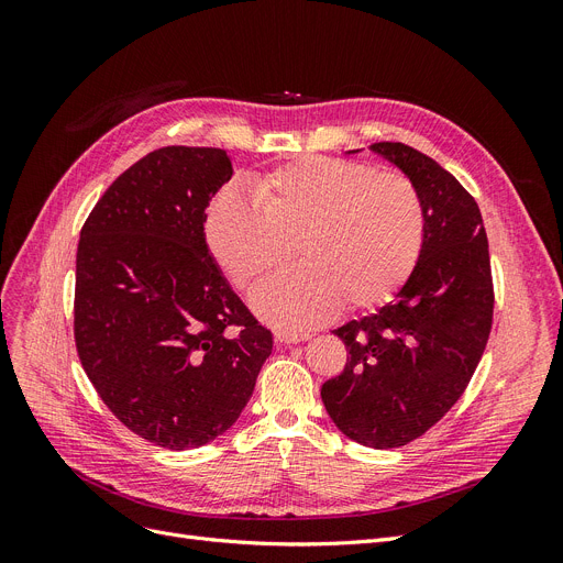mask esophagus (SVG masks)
Instances as JSON below:
<instances>
[{"label":"esophagus","mask_w":563,"mask_h":563,"mask_svg":"<svg viewBox=\"0 0 563 563\" xmlns=\"http://www.w3.org/2000/svg\"><path fill=\"white\" fill-rule=\"evenodd\" d=\"M276 342L283 344V346H291V344H299V342H306L310 340V333H297V331H276L274 333Z\"/></svg>","instance_id":"esophagus-1"}]
</instances>
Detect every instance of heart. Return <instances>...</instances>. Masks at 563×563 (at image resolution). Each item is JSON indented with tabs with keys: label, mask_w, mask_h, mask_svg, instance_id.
Here are the masks:
<instances>
[{
	"label": "heart",
	"mask_w": 563,
	"mask_h": 563,
	"mask_svg": "<svg viewBox=\"0 0 563 563\" xmlns=\"http://www.w3.org/2000/svg\"><path fill=\"white\" fill-rule=\"evenodd\" d=\"M253 200L232 187L202 217L219 269L251 294L283 272L297 244L303 266L253 299L280 329H308L346 310L388 303L424 244V205L401 173L333 157H303L253 180Z\"/></svg>",
	"instance_id": "heart-1"
}]
</instances>
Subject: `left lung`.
<instances>
[{"label":"left lung","instance_id":"left-lung-1","mask_svg":"<svg viewBox=\"0 0 563 563\" xmlns=\"http://www.w3.org/2000/svg\"><path fill=\"white\" fill-rule=\"evenodd\" d=\"M369 151L418 189L424 244L390 303L333 331L349 358L321 386V401L346 438L393 450L429 431L463 395L488 342L493 280L482 212L456 177L406 143Z\"/></svg>","mask_w":563,"mask_h":563}]
</instances>
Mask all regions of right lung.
<instances>
[{
  "label": "right lung",
  "mask_w": 563,
  "mask_h": 563,
  "mask_svg": "<svg viewBox=\"0 0 563 563\" xmlns=\"http://www.w3.org/2000/svg\"><path fill=\"white\" fill-rule=\"evenodd\" d=\"M230 177L221 147H159L115 177L79 234L81 367L118 420L166 450L225 433L274 349L202 236Z\"/></svg>",
  "instance_id": "add662e5"
}]
</instances>
